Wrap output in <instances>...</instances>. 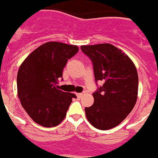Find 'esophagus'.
I'll return each mask as SVG.
<instances>
[{"label":"esophagus","mask_w":158,"mask_h":158,"mask_svg":"<svg viewBox=\"0 0 158 158\" xmlns=\"http://www.w3.org/2000/svg\"><path fill=\"white\" fill-rule=\"evenodd\" d=\"M76 96L79 99V98H81V97L83 96V93H82V92H80V93H76Z\"/></svg>","instance_id":"esophagus-1"}]
</instances>
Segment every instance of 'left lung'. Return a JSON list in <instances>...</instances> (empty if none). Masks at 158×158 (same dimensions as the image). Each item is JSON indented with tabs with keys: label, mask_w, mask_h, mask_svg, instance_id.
Returning <instances> with one entry per match:
<instances>
[{
	"label": "left lung",
	"mask_w": 158,
	"mask_h": 158,
	"mask_svg": "<svg viewBox=\"0 0 158 158\" xmlns=\"http://www.w3.org/2000/svg\"><path fill=\"white\" fill-rule=\"evenodd\" d=\"M80 48L92 61L96 83H103L93 93V105L85 108L86 117L94 127L109 130L121 123L135 105L136 68L124 52L110 44Z\"/></svg>",
	"instance_id": "8db88e82"
}]
</instances>
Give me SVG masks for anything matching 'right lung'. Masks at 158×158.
Masks as SVG:
<instances>
[{
    "mask_svg": "<svg viewBox=\"0 0 158 158\" xmlns=\"http://www.w3.org/2000/svg\"><path fill=\"white\" fill-rule=\"evenodd\" d=\"M78 51L76 45L48 42L34 50L19 67L18 96L22 106L36 123L52 127L65 118L76 96L59 90L57 84L67 61Z\"/></svg>",
    "mask_w": 158,
    "mask_h": 158,
    "instance_id": "add662e5",
    "label": "right lung"
}]
</instances>
